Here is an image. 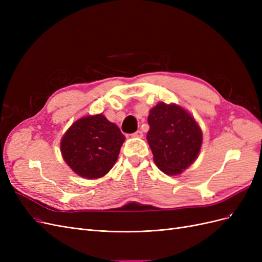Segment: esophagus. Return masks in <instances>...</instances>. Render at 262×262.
<instances>
[{
	"instance_id": "1",
	"label": "esophagus",
	"mask_w": 262,
	"mask_h": 262,
	"mask_svg": "<svg viewBox=\"0 0 262 262\" xmlns=\"http://www.w3.org/2000/svg\"><path fill=\"white\" fill-rule=\"evenodd\" d=\"M131 137L132 138H143V132H142L141 130H138L137 132H134Z\"/></svg>"
}]
</instances>
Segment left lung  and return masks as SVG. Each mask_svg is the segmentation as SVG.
<instances>
[{"label": "left lung", "mask_w": 262, "mask_h": 262, "mask_svg": "<svg viewBox=\"0 0 262 262\" xmlns=\"http://www.w3.org/2000/svg\"><path fill=\"white\" fill-rule=\"evenodd\" d=\"M147 143L156 166L169 176L179 175L200 153L202 131L194 118L176 104H158L149 110Z\"/></svg>", "instance_id": "left-lung-1"}]
</instances>
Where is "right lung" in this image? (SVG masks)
Returning <instances> with one entry per match:
<instances>
[{"instance_id":"right-lung-1","label":"right lung","mask_w":262,"mask_h":262,"mask_svg":"<svg viewBox=\"0 0 262 262\" xmlns=\"http://www.w3.org/2000/svg\"><path fill=\"white\" fill-rule=\"evenodd\" d=\"M125 138L104 115L78 119L61 140L63 160L78 176L97 179L113 168Z\"/></svg>"}]
</instances>
